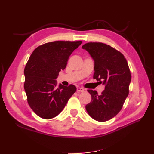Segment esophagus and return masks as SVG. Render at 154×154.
Listing matches in <instances>:
<instances>
[{
	"label": "esophagus",
	"instance_id": "esophagus-1",
	"mask_svg": "<svg viewBox=\"0 0 154 154\" xmlns=\"http://www.w3.org/2000/svg\"><path fill=\"white\" fill-rule=\"evenodd\" d=\"M85 89H83V88H81V87H77V92H79V93H80V92H83V91H85Z\"/></svg>",
	"mask_w": 154,
	"mask_h": 154
}]
</instances>
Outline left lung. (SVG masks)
<instances>
[{
    "instance_id": "obj_1",
    "label": "left lung",
    "mask_w": 154,
    "mask_h": 154,
    "mask_svg": "<svg viewBox=\"0 0 154 154\" xmlns=\"http://www.w3.org/2000/svg\"><path fill=\"white\" fill-rule=\"evenodd\" d=\"M94 61L93 79L105 85L100 94L88 90L91 101L85 108L88 114L99 122L109 120L122 109L129 94L131 73L124 55L109 45L88 42L82 46Z\"/></svg>"
}]
</instances>
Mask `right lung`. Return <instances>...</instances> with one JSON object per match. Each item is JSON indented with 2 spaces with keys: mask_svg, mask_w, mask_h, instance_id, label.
Segmentation results:
<instances>
[{
  "mask_svg": "<svg viewBox=\"0 0 154 154\" xmlns=\"http://www.w3.org/2000/svg\"><path fill=\"white\" fill-rule=\"evenodd\" d=\"M81 41H54L39 45L32 52L24 68V90L29 106L44 119L60 114L75 93L73 85L57 87L56 79L70 55Z\"/></svg>",
  "mask_w": 154,
  "mask_h": 154,
  "instance_id": "right-lung-1",
  "label": "right lung"
}]
</instances>
